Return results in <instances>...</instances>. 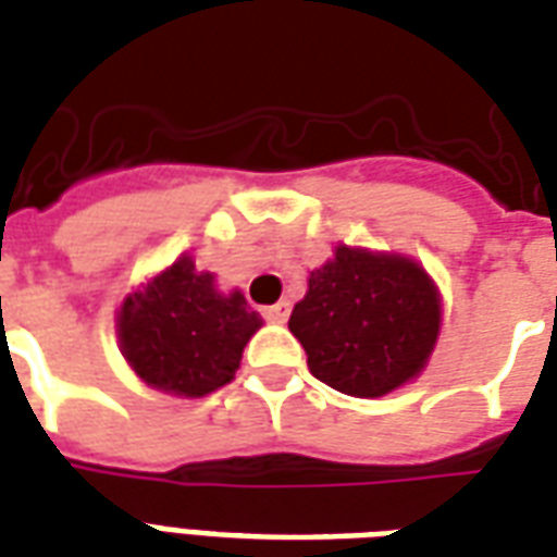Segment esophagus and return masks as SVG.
Masks as SVG:
<instances>
[{
  "label": "esophagus",
  "mask_w": 557,
  "mask_h": 557,
  "mask_svg": "<svg viewBox=\"0 0 557 557\" xmlns=\"http://www.w3.org/2000/svg\"><path fill=\"white\" fill-rule=\"evenodd\" d=\"M287 314H290V302H275V306L263 308V318L270 320V323H284L287 320Z\"/></svg>",
  "instance_id": "1"
}]
</instances>
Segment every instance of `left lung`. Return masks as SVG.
<instances>
[{"label":"left lung","instance_id":"left-lung-1","mask_svg":"<svg viewBox=\"0 0 557 557\" xmlns=\"http://www.w3.org/2000/svg\"><path fill=\"white\" fill-rule=\"evenodd\" d=\"M440 323V290L416 261L350 246L311 273L287 320L308 371L352 397H383L416 380Z\"/></svg>","mask_w":557,"mask_h":557}]
</instances>
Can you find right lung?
Here are the masks:
<instances>
[{
	"label": "right lung",
	"instance_id": "obj_1",
	"mask_svg": "<svg viewBox=\"0 0 557 557\" xmlns=\"http://www.w3.org/2000/svg\"><path fill=\"white\" fill-rule=\"evenodd\" d=\"M193 258L141 284L117 311V341L129 368L160 392L205 397L234 380L243 347L263 326L239 290L219 294Z\"/></svg>",
	"mask_w": 557,
	"mask_h": 557
}]
</instances>
